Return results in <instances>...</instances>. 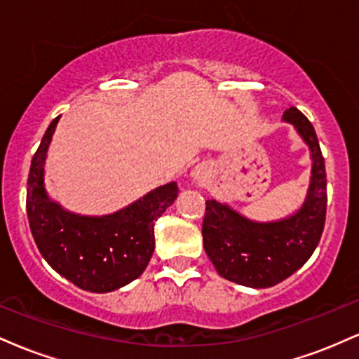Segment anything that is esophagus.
Segmentation results:
<instances>
[{
  "mask_svg": "<svg viewBox=\"0 0 359 359\" xmlns=\"http://www.w3.org/2000/svg\"><path fill=\"white\" fill-rule=\"evenodd\" d=\"M204 175H205V170H204L203 165H199V167L194 168V172H192L194 179H196V180H203Z\"/></svg>",
  "mask_w": 359,
  "mask_h": 359,
  "instance_id": "obj_1",
  "label": "esophagus"
}]
</instances>
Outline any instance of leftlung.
<instances>
[{
    "label": "left lung",
    "mask_w": 359,
    "mask_h": 359,
    "mask_svg": "<svg viewBox=\"0 0 359 359\" xmlns=\"http://www.w3.org/2000/svg\"><path fill=\"white\" fill-rule=\"evenodd\" d=\"M282 119L294 125L311 150V184L297 211L283 219L258 222L219 201H205V253L222 278L251 288L273 287L295 273L314 253L324 231L327 180L316 130L294 106Z\"/></svg>",
    "instance_id": "obj_1"
}]
</instances>
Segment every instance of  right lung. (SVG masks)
Segmentation results:
<instances>
[{
	"mask_svg": "<svg viewBox=\"0 0 359 359\" xmlns=\"http://www.w3.org/2000/svg\"><path fill=\"white\" fill-rule=\"evenodd\" d=\"M60 118V116H59ZM59 118L45 131L32 158L27 216L45 262L82 290L106 294L138 278L155 250V221L177 199L175 182L160 185L138 201L104 216L64 209L45 191V158Z\"/></svg>",
	"mask_w": 359,
	"mask_h": 359,
	"instance_id": "add662e5",
	"label": "right lung"
}]
</instances>
